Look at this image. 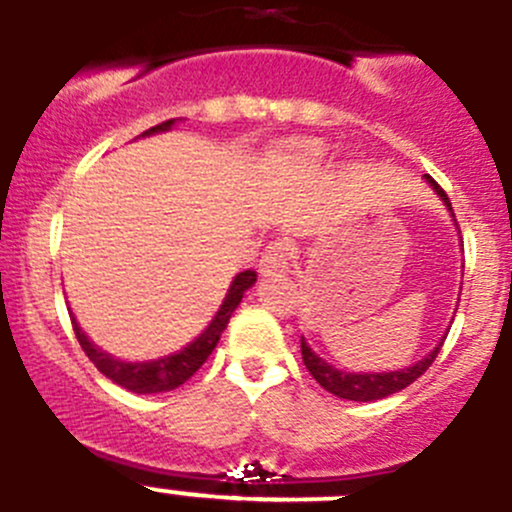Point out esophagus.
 Listing matches in <instances>:
<instances>
[{
    "label": "esophagus",
    "instance_id": "34e87169",
    "mask_svg": "<svg viewBox=\"0 0 512 512\" xmlns=\"http://www.w3.org/2000/svg\"><path fill=\"white\" fill-rule=\"evenodd\" d=\"M260 272L262 277H282L290 272V245L285 240L270 242L260 260Z\"/></svg>",
    "mask_w": 512,
    "mask_h": 512
}]
</instances>
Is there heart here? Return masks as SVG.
I'll return each instance as SVG.
<instances>
[{
  "instance_id": "heart-1",
  "label": "heart",
  "mask_w": 512,
  "mask_h": 512,
  "mask_svg": "<svg viewBox=\"0 0 512 512\" xmlns=\"http://www.w3.org/2000/svg\"><path fill=\"white\" fill-rule=\"evenodd\" d=\"M292 150H295L297 160L302 162H317L322 157V145H317V142H297Z\"/></svg>"
}]
</instances>
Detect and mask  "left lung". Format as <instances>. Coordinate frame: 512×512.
<instances>
[{
	"label": "left lung",
	"mask_w": 512,
	"mask_h": 512,
	"mask_svg": "<svg viewBox=\"0 0 512 512\" xmlns=\"http://www.w3.org/2000/svg\"><path fill=\"white\" fill-rule=\"evenodd\" d=\"M425 180L430 182V187L438 192L440 200L448 205L450 215L455 217V212H453V207H450V200H448V195H445L443 187H440L438 182H435L430 175H425ZM440 347H443V342H440V345L435 347V350L430 352L428 357H423L420 362H415L413 367H405V370H395V372H342V370H337V367H332L330 362L322 360V357H317L315 352H312V347L305 342V337L300 340L302 362H305V367L310 370V375L315 377L317 382H320L327 393L337 395V398L355 400V403H372V400H382V398H388V395H393V393H400L403 388H408L410 382L418 380V377L423 375V372L428 370L430 365H433L435 357H438V352H440Z\"/></svg>",
	"instance_id": "left-lung-1"
}]
</instances>
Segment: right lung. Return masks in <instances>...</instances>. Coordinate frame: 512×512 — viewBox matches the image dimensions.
<instances>
[{
  "label": "right lung",
  "instance_id": "obj_1",
  "mask_svg": "<svg viewBox=\"0 0 512 512\" xmlns=\"http://www.w3.org/2000/svg\"><path fill=\"white\" fill-rule=\"evenodd\" d=\"M172 124H175V119H167V122L155 124V127H150L147 132H142V137L155 135V132H167ZM255 280H257L255 270L240 272V275L232 280L225 302H222L220 310H217L215 320L207 325V330L202 332L197 340H192L185 350L175 352V355L160 357V360H147V362L117 360V357H112V355H107V352L99 350L94 342H89V337L84 335L82 327L77 325V320H74L72 312H69V317H72L74 335H77L84 355L94 362V367H97L102 375H107L109 380L117 382V385H122V388L130 390V393H140V395L165 393V390L180 388L182 382L190 380V377L195 375L202 365H205V360L212 355V350L217 347V342H220V335L225 332L232 312H235V307L240 305V300H242V295H245L247 287L255 285Z\"/></svg>",
  "mask_w": 512,
  "mask_h": 512
}]
</instances>
